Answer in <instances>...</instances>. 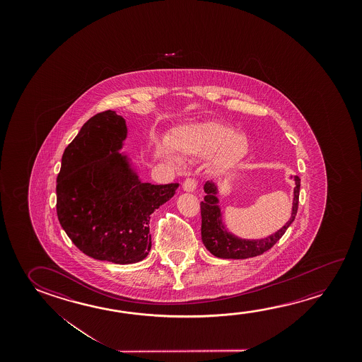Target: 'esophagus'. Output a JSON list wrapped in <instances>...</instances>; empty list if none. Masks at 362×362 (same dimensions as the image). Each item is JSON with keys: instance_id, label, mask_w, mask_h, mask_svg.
<instances>
[{"instance_id": "1", "label": "esophagus", "mask_w": 362, "mask_h": 362, "mask_svg": "<svg viewBox=\"0 0 362 362\" xmlns=\"http://www.w3.org/2000/svg\"><path fill=\"white\" fill-rule=\"evenodd\" d=\"M197 188V182L194 179H185L183 183L184 192H193Z\"/></svg>"}]
</instances>
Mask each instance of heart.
Returning <instances> with one entry per match:
<instances>
[{"mask_svg":"<svg viewBox=\"0 0 362 362\" xmlns=\"http://www.w3.org/2000/svg\"><path fill=\"white\" fill-rule=\"evenodd\" d=\"M172 141L182 154L201 159L211 156L209 169L216 174L233 169L247 154L249 148L243 134L218 122L184 124L174 132ZM163 153L169 160L178 161L172 148H164Z\"/></svg>","mask_w":362,"mask_h":362,"instance_id":"heart-1","label":"heart"}]
</instances>
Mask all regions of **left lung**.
Listing matches in <instances>:
<instances>
[{"instance_id": "8db88e82", "label": "left lung", "mask_w": 362, "mask_h": 362, "mask_svg": "<svg viewBox=\"0 0 362 362\" xmlns=\"http://www.w3.org/2000/svg\"><path fill=\"white\" fill-rule=\"evenodd\" d=\"M291 179L296 183V188L293 192L291 218L278 231L262 238H243L230 231L223 219V211L219 206L218 185L212 180L206 182L203 187L206 196L201 202L202 243L206 246V249L219 259L236 260L259 256L272 249L296 219L299 203L300 179L296 175H291Z\"/></svg>"}]
</instances>
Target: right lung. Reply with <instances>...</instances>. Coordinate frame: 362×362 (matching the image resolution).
<instances>
[{
  "label": "right lung",
  "mask_w": 362,
  "mask_h": 362,
  "mask_svg": "<svg viewBox=\"0 0 362 362\" xmlns=\"http://www.w3.org/2000/svg\"><path fill=\"white\" fill-rule=\"evenodd\" d=\"M127 124L116 111L97 113L62 156L57 214L71 243L95 260L126 265L151 250L150 218L178 183H144L127 153Z\"/></svg>",
  "instance_id": "add662e5"
}]
</instances>
